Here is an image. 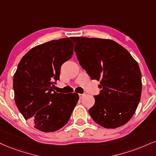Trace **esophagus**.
<instances>
[{"label": "esophagus", "mask_w": 156, "mask_h": 156, "mask_svg": "<svg viewBox=\"0 0 156 156\" xmlns=\"http://www.w3.org/2000/svg\"><path fill=\"white\" fill-rule=\"evenodd\" d=\"M84 94H79V96H80V99L84 97Z\"/></svg>", "instance_id": "esophagus-1"}]
</instances>
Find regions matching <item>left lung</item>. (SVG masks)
I'll return each instance as SVG.
<instances>
[{
    "label": "left lung",
    "mask_w": 156,
    "mask_h": 156,
    "mask_svg": "<svg viewBox=\"0 0 156 156\" xmlns=\"http://www.w3.org/2000/svg\"><path fill=\"white\" fill-rule=\"evenodd\" d=\"M74 51L92 80L100 81V93L89 113L105 128L122 126L132 118L142 93L139 65L129 52L111 40L72 37Z\"/></svg>",
    "instance_id": "1"
}]
</instances>
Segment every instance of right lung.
<instances>
[{"instance_id":"1","label":"right lung","mask_w":156,"mask_h":156,"mask_svg":"<svg viewBox=\"0 0 156 156\" xmlns=\"http://www.w3.org/2000/svg\"><path fill=\"white\" fill-rule=\"evenodd\" d=\"M73 51L69 38L51 40L32 48L17 66L13 80L15 103L24 118L40 131L63 127L77 103V93L53 90L61 65L72 57Z\"/></svg>"}]
</instances>
